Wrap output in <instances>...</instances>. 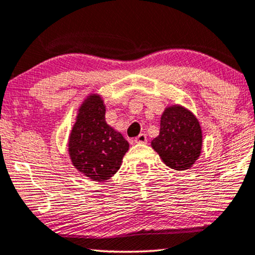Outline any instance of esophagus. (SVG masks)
Listing matches in <instances>:
<instances>
[{"mask_svg": "<svg viewBox=\"0 0 255 255\" xmlns=\"http://www.w3.org/2000/svg\"><path fill=\"white\" fill-rule=\"evenodd\" d=\"M147 135L145 134H140L137 137L134 138L135 143H147Z\"/></svg>", "mask_w": 255, "mask_h": 255, "instance_id": "34e87169", "label": "esophagus"}]
</instances>
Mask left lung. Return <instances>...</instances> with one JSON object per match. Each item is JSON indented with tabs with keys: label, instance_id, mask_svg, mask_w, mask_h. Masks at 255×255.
Returning a JSON list of instances; mask_svg holds the SVG:
<instances>
[{
	"label": "left lung",
	"instance_id": "left-lung-1",
	"mask_svg": "<svg viewBox=\"0 0 255 255\" xmlns=\"http://www.w3.org/2000/svg\"><path fill=\"white\" fill-rule=\"evenodd\" d=\"M150 143L167 167L188 170L202 152L203 131L199 120L189 108L179 104L169 105L161 115L158 136Z\"/></svg>",
	"mask_w": 255,
	"mask_h": 255
}]
</instances>
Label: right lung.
<instances>
[{
  "label": "right lung",
  "instance_id": "obj_1",
  "mask_svg": "<svg viewBox=\"0 0 255 255\" xmlns=\"http://www.w3.org/2000/svg\"><path fill=\"white\" fill-rule=\"evenodd\" d=\"M106 105L99 93H90L77 111L67 151L72 165L94 182L117 174L129 143L106 122Z\"/></svg>",
  "mask_w": 255,
  "mask_h": 255
}]
</instances>
